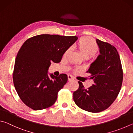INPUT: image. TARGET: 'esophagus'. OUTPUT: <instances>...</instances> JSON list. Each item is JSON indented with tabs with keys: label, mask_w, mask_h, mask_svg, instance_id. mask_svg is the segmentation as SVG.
<instances>
[{
	"label": "esophagus",
	"mask_w": 133,
	"mask_h": 133,
	"mask_svg": "<svg viewBox=\"0 0 133 133\" xmlns=\"http://www.w3.org/2000/svg\"><path fill=\"white\" fill-rule=\"evenodd\" d=\"M67 77H68V80L69 81H71V80H74V78L72 77L71 75H68V76H67Z\"/></svg>",
	"instance_id": "1"
}]
</instances>
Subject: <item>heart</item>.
<instances>
[{
    "label": "heart",
    "mask_w": 133,
    "mask_h": 133,
    "mask_svg": "<svg viewBox=\"0 0 133 133\" xmlns=\"http://www.w3.org/2000/svg\"><path fill=\"white\" fill-rule=\"evenodd\" d=\"M76 48L79 51L81 55L86 58L93 56L98 50V46L96 42L92 38L89 37L81 38L76 44ZM70 49H67L64 52V56L67 55Z\"/></svg>",
    "instance_id": "b5f03b06"
}]
</instances>
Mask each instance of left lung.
Here are the masks:
<instances>
[{"label": "left lung", "mask_w": 133, "mask_h": 133, "mask_svg": "<svg viewBox=\"0 0 133 133\" xmlns=\"http://www.w3.org/2000/svg\"><path fill=\"white\" fill-rule=\"evenodd\" d=\"M96 42L100 54L87 71L94 84L85 89L78 82L79 87L73 93L76 105L91 112L104 111L111 105L120 91L123 78L120 56L115 47L98 39Z\"/></svg>", "instance_id": "obj_1"}]
</instances>
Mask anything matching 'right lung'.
Masks as SVG:
<instances>
[{"label":"right lung","mask_w":133,"mask_h":133,"mask_svg":"<svg viewBox=\"0 0 133 133\" xmlns=\"http://www.w3.org/2000/svg\"><path fill=\"white\" fill-rule=\"evenodd\" d=\"M77 36L40 35L29 38L22 45L15 60L13 80L20 98L34 110L55 104L57 93L67 82V76L50 74L51 62L58 63Z\"/></svg>","instance_id":"1"}]
</instances>
